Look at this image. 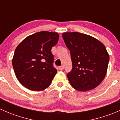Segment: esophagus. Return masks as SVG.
<instances>
[{
    "label": "esophagus",
    "mask_w": 120,
    "mask_h": 120,
    "mask_svg": "<svg viewBox=\"0 0 120 120\" xmlns=\"http://www.w3.org/2000/svg\"><path fill=\"white\" fill-rule=\"evenodd\" d=\"M63 69H64V66H60V67H59V70H63Z\"/></svg>",
    "instance_id": "34e87169"
}]
</instances>
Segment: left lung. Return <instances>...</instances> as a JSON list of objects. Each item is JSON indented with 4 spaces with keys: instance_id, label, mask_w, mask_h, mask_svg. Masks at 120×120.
Wrapping results in <instances>:
<instances>
[{
    "instance_id": "8db88e82",
    "label": "left lung",
    "mask_w": 120,
    "mask_h": 120,
    "mask_svg": "<svg viewBox=\"0 0 120 120\" xmlns=\"http://www.w3.org/2000/svg\"><path fill=\"white\" fill-rule=\"evenodd\" d=\"M62 37L72 60V70L67 74L71 85L81 92L95 88L107 72L109 55L105 45L97 39L79 32H64Z\"/></svg>"
}]
</instances>
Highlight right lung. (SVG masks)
<instances>
[{"mask_svg":"<svg viewBox=\"0 0 120 120\" xmlns=\"http://www.w3.org/2000/svg\"><path fill=\"white\" fill-rule=\"evenodd\" d=\"M57 32L41 31L25 38L17 46L12 60L15 76L34 91L46 89L57 73L51 49L59 41Z\"/></svg>","mask_w":120,"mask_h":120,"instance_id":"add662e5","label":"right lung"}]
</instances>
